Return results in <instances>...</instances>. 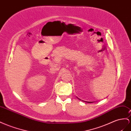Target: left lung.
I'll return each instance as SVG.
<instances>
[{
	"mask_svg": "<svg viewBox=\"0 0 131 131\" xmlns=\"http://www.w3.org/2000/svg\"><path fill=\"white\" fill-rule=\"evenodd\" d=\"M80 100V99H79ZM86 102H88V103H91V102H89V101H86Z\"/></svg>",
	"mask_w": 131,
	"mask_h": 131,
	"instance_id": "obj_1",
	"label": "left lung"
}]
</instances>
